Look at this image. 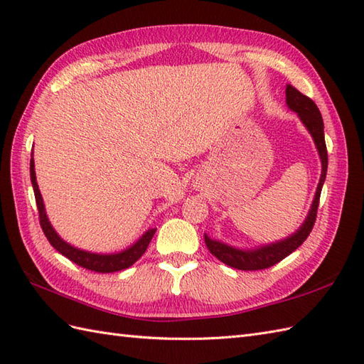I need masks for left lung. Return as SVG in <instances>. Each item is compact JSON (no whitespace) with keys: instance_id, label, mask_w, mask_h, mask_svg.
I'll return each mask as SVG.
<instances>
[{"instance_id":"1","label":"left lung","mask_w":364,"mask_h":364,"mask_svg":"<svg viewBox=\"0 0 364 364\" xmlns=\"http://www.w3.org/2000/svg\"><path fill=\"white\" fill-rule=\"evenodd\" d=\"M286 105H288L291 111L299 115L300 122L304 123L308 133L311 134L316 149H318L322 164L318 189H316L311 208L310 211H308L304 223L299 227L296 233L282 239V241L253 247V249H239V247H233L230 244L218 241V239H213L205 233V242L208 250H210L215 258L220 259L223 264H227L230 267H235L239 270H259L277 264V262H280L283 258L288 257L289 253L296 250L299 245L304 244L316 222V213H318L321 191L323 186V181H326L328 166L326 137H323V120L319 107L316 106L313 100L304 94H300V92L296 87H292L291 84L286 86Z\"/></svg>"}]
</instances>
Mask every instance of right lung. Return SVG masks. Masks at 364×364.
<instances>
[{"mask_svg":"<svg viewBox=\"0 0 364 364\" xmlns=\"http://www.w3.org/2000/svg\"><path fill=\"white\" fill-rule=\"evenodd\" d=\"M29 172H31V183H33L36 203H37V210H38V219H41V225H42L43 233L54 249H56L59 253H63L64 257L76 262V264L81 267L94 270V272L109 274V272H117V270H123L129 266H133L134 262L145 253L146 247H149L156 228H149L133 245H129L128 249L122 250V252H115V253H94V252L81 250V249H78V247H73L72 244L65 242L64 239L56 233V230L53 228V225L48 220V215H46L43 198H42L41 191H38V184H37V178H36L33 153H31Z\"/></svg>","mask_w":364,"mask_h":364,"instance_id":"add662e5","label":"right lung"}]
</instances>
